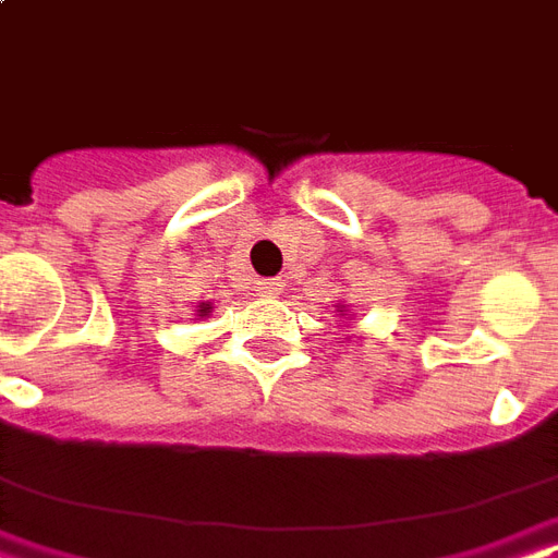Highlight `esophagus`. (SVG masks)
Returning a JSON list of instances; mask_svg holds the SVG:
<instances>
[{"mask_svg":"<svg viewBox=\"0 0 558 558\" xmlns=\"http://www.w3.org/2000/svg\"><path fill=\"white\" fill-rule=\"evenodd\" d=\"M258 291H262L264 296H279L284 291V279H262V282H258Z\"/></svg>","mask_w":558,"mask_h":558,"instance_id":"esophagus-1","label":"esophagus"}]
</instances>
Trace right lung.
I'll list each match as a JSON object with an SVG mask.
<instances>
[{"label":"right lung","instance_id":"add662e5","mask_svg":"<svg viewBox=\"0 0 558 558\" xmlns=\"http://www.w3.org/2000/svg\"><path fill=\"white\" fill-rule=\"evenodd\" d=\"M196 312H199V317H208V312H211V305L203 303V305H199V308H196Z\"/></svg>","mask_w":558,"mask_h":558}]
</instances>
